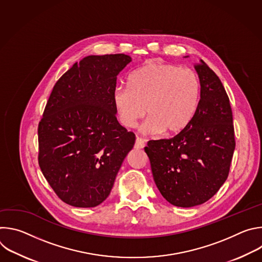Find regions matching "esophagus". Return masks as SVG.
<instances>
[{"label":"esophagus","instance_id":"34e87169","mask_svg":"<svg viewBox=\"0 0 262 262\" xmlns=\"http://www.w3.org/2000/svg\"><path fill=\"white\" fill-rule=\"evenodd\" d=\"M135 147H136L137 149H142V148H144V147H145V142H144V140L141 139V138H139V137H137Z\"/></svg>","mask_w":262,"mask_h":262}]
</instances>
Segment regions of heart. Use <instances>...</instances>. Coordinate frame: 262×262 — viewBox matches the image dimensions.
Wrapping results in <instances>:
<instances>
[{"label": "heart", "instance_id": "heart-1", "mask_svg": "<svg viewBox=\"0 0 262 262\" xmlns=\"http://www.w3.org/2000/svg\"><path fill=\"white\" fill-rule=\"evenodd\" d=\"M128 89L117 88L113 102L120 122L134 127L145 114L142 132L155 135L180 133L194 119L200 100V80L190 68L168 63H149L134 71Z\"/></svg>", "mask_w": 262, "mask_h": 262}]
</instances>
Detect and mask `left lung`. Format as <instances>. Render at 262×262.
<instances>
[{
    "mask_svg": "<svg viewBox=\"0 0 262 262\" xmlns=\"http://www.w3.org/2000/svg\"><path fill=\"white\" fill-rule=\"evenodd\" d=\"M200 100L188 127L170 139L151 140L145 152L163 197L178 207L209 200L226 181L235 149L229 97L205 62L195 64Z\"/></svg>",
    "mask_w": 262,
    "mask_h": 262,
    "instance_id": "left-lung-1",
    "label": "left lung"
}]
</instances>
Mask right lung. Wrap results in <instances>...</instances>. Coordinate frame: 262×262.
<instances>
[{"instance_id": "1", "label": "right lung", "mask_w": 262, "mask_h": 262, "mask_svg": "<svg viewBox=\"0 0 262 262\" xmlns=\"http://www.w3.org/2000/svg\"><path fill=\"white\" fill-rule=\"evenodd\" d=\"M124 54L88 56L55 84L38 124V164L56 195L94 207L111 193L136 136L119 124L113 95Z\"/></svg>"}]
</instances>
